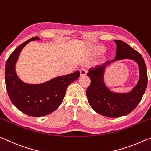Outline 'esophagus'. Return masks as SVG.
Instances as JSON below:
<instances>
[{"label": "esophagus", "instance_id": "esophagus-1", "mask_svg": "<svg viewBox=\"0 0 151 151\" xmlns=\"http://www.w3.org/2000/svg\"><path fill=\"white\" fill-rule=\"evenodd\" d=\"M86 74H87V71L84 69H81L80 70V76L81 77H83V76H86Z\"/></svg>", "mask_w": 151, "mask_h": 151}]
</instances>
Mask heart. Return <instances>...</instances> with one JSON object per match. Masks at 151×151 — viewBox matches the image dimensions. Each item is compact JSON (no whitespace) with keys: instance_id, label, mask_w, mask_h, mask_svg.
<instances>
[{"instance_id":"heart-1","label":"heart","mask_w":151,"mask_h":151,"mask_svg":"<svg viewBox=\"0 0 151 151\" xmlns=\"http://www.w3.org/2000/svg\"><path fill=\"white\" fill-rule=\"evenodd\" d=\"M105 48L103 46L101 45H94L93 46L92 48H91V53H92L93 55H99V54H101L104 52Z\"/></svg>"}]
</instances>
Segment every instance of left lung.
I'll return each instance as SVG.
<instances>
[{
  "label": "left lung",
  "mask_w": 151,
  "mask_h": 151,
  "mask_svg": "<svg viewBox=\"0 0 151 151\" xmlns=\"http://www.w3.org/2000/svg\"><path fill=\"white\" fill-rule=\"evenodd\" d=\"M114 41L117 45L114 59L100 68L96 67L93 70H90L87 74L91 80L86 91L89 104L96 112L110 118L123 116L134 110L144 95L148 83L147 68L142 55L124 41ZM122 59H130L137 63L139 79L129 92L116 93L105 84V73L107 67L112 63Z\"/></svg>",
  "instance_id": "obj_1"
}]
</instances>
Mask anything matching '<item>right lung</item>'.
Here are the masks:
<instances>
[{"label": "right lung", "mask_w": 151, "mask_h": 151, "mask_svg": "<svg viewBox=\"0 0 151 151\" xmlns=\"http://www.w3.org/2000/svg\"><path fill=\"white\" fill-rule=\"evenodd\" d=\"M35 40L40 38L36 36L29 39L10 55L5 65V83L10 100L17 109L31 116L41 117L54 112L61 105L67 88L78 80L80 73L77 71L37 84L22 81L16 72L17 61L24 47Z\"/></svg>", "instance_id": "obj_1"}]
</instances>
